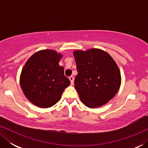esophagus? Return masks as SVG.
<instances>
[{"instance_id": "34e87169", "label": "esophagus", "mask_w": 148, "mask_h": 148, "mask_svg": "<svg viewBox=\"0 0 148 148\" xmlns=\"http://www.w3.org/2000/svg\"><path fill=\"white\" fill-rule=\"evenodd\" d=\"M69 80H70V82H71V85H73V83H74V77L73 76H71V77H69Z\"/></svg>"}]
</instances>
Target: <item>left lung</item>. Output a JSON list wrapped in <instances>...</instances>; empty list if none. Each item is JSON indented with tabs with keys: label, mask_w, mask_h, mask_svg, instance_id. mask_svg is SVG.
Masks as SVG:
<instances>
[{
	"label": "left lung",
	"mask_w": 148,
	"mask_h": 148,
	"mask_svg": "<svg viewBox=\"0 0 148 148\" xmlns=\"http://www.w3.org/2000/svg\"><path fill=\"white\" fill-rule=\"evenodd\" d=\"M77 75L75 87L83 104L94 108L114 98L121 84V72L110 54L98 48L73 52Z\"/></svg>",
	"instance_id": "obj_1"
}]
</instances>
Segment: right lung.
Here are the masks:
<instances>
[{
  "label": "right lung",
  "mask_w": 148,
  "mask_h": 148,
  "mask_svg": "<svg viewBox=\"0 0 148 148\" xmlns=\"http://www.w3.org/2000/svg\"><path fill=\"white\" fill-rule=\"evenodd\" d=\"M62 54L53 50L34 53L25 62L20 75V86L29 102L40 108H50L61 98L71 84L58 62Z\"/></svg>",
  "instance_id": "1"
}]
</instances>
